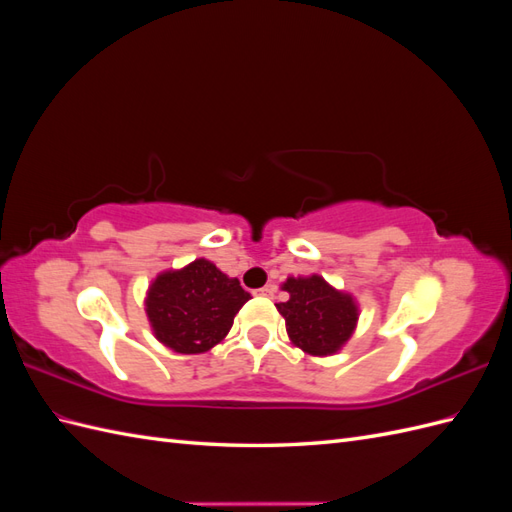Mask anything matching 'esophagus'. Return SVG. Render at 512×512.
Returning a JSON list of instances; mask_svg holds the SVG:
<instances>
[{
    "label": "esophagus",
    "mask_w": 512,
    "mask_h": 512,
    "mask_svg": "<svg viewBox=\"0 0 512 512\" xmlns=\"http://www.w3.org/2000/svg\"><path fill=\"white\" fill-rule=\"evenodd\" d=\"M275 286H265V288H258L254 294H258V297H273L275 294Z\"/></svg>",
    "instance_id": "esophagus-1"
}]
</instances>
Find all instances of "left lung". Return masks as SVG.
Listing matches in <instances>:
<instances>
[{
	"label": "left lung",
	"instance_id": "1",
	"mask_svg": "<svg viewBox=\"0 0 512 512\" xmlns=\"http://www.w3.org/2000/svg\"><path fill=\"white\" fill-rule=\"evenodd\" d=\"M284 290L290 299L277 305V312L286 320L292 344L307 354L324 356L348 342L359 318L352 297L337 292L318 275L290 277Z\"/></svg>",
	"mask_w": 512,
	"mask_h": 512
}]
</instances>
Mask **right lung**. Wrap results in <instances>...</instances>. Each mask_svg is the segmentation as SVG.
Returning <instances> with one entry per match:
<instances>
[{"label": "right lung", "mask_w": 512, "mask_h": 512, "mask_svg": "<svg viewBox=\"0 0 512 512\" xmlns=\"http://www.w3.org/2000/svg\"><path fill=\"white\" fill-rule=\"evenodd\" d=\"M250 299L239 280L200 258L181 271L158 275L145 303L153 333L164 346L200 354L222 342Z\"/></svg>", "instance_id": "add662e5"}]
</instances>
